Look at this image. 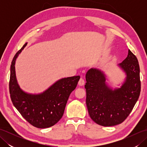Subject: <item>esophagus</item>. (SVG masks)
Here are the masks:
<instances>
[{"mask_svg": "<svg viewBox=\"0 0 147 147\" xmlns=\"http://www.w3.org/2000/svg\"><path fill=\"white\" fill-rule=\"evenodd\" d=\"M84 84H85V80H84V79L82 78H81L78 82V85L80 86H83Z\"/></svg>", "mask_w": 147, "mask_h": 147, "instance_id": "esophagus-1", "label": "esophagus"}]
</instances>
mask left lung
<instances>
[{
	"instance_id": "obj_1",
	"label": "left lung",
	"mask_w": 147,
	"mask_h": 147,
	"mask_svg": "<svg viewBox=\"0 0 147 147\" xmlns=\"http://www.w3.org/2000/svg\"><path fill=\"white\" fill-rule=\"evenodd\" d=\"M126 73L121 88L112 90L105 85L101 71L90 69L86 74V104L92 119L103 126L117 125L128 117L141 91L138 59L128 50L127 57L119 64Z\"/></svg>"
}]
</instances>
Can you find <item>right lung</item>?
<instances>
[{
    "mask_svg": "<svg viewBox=\"0 0 147 147\" xmlns=\"http://www.w3.org/2000/svg\"><path fill=\"white\" fill-rule=\"evenodd\" d=\"M27 43L12 59L9 80V93L12 104L28 123L38 128L54 126L62 118L71 93L76 88L80 76L63 78L40 95H30L19 87L15 74V61Z\"/></svg>",
    "mask_w": 147,
    "mask_h": 147,
    "instance_id": "right-lung-1",
    "label": "right lung"
}]
</instances>
